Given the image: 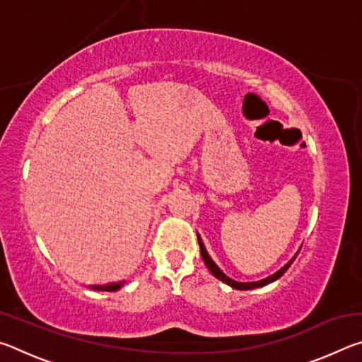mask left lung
Returning a JSON list of instances; mask_svg holds the SVG:
<instances>
[{"label":"left lung","instance_id":"1","mask_svg":"<svg viewBox=\"0 0 362 362\" xmlns=\"http://www.w3.org/2000/svg\"><path fill=\"white\" fill-rule=\"evenodd\" d=\"M198 243H199V250H201V257H203V260H204V263H206V267L209 268V272L214 274V276H216L217 279H220V281H223L225 284H228V286H231L233 289H240V291H249V289H255V287H262V286H267V284H269V283H273V281H276L278 278H281L283 276V274L287 272V269H289V267L292 265V262L296 260V257H293V259L291 260V262H287L286 265L279 269V272H276L274 274H272V276H268V278H265V279H262V281H255V283H238V281H233L231 278H228L226 276V274L222 272V269H220L216 263H214V260L211 259L209 257V254L206 252V249H204V244H203V241H201V238L198 236Z\"/></svg>","mask_w":362,"mask_h":362}]
</instances>
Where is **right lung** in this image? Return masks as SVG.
<instances>
[{"label": "right lung", "instance_id": "obj_1", "mask_svg": "<svg viewBox=\"0 0 362 362\" xmlns=\"http://www.w3.org/2000/svg\"><path fill=\"white\" fill-rule=\"evenodd\" d=\"M121 284H108V286H94V289H100V291H118Z\"/></svg>", "mask_w": 362, "mask_h": 362}]
</instances>
